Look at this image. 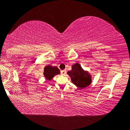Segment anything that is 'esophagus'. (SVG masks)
Returning a JSON list of instances; mask_svg holds the SVG:
<instances>
[{
  "instance_id": "1",
  "label": "esophagus",
  "mask_w": 130,
  "mask_h": 130,
  "mask_svg": "<svg viewBox=\"0 0 130 130\" xmlns=\"http://www.w3.org/2000/svg\"><path fill=\"white\" fill-rule=\"evenodd\" d=\"M65 73H66V70H61V74H62V75H65Z\"/></svg>"
}]
</instances>
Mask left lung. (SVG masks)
I'll return each instance as SVG.
<instances>
[{"mask_svg": "<svg viewBox=\"0 0 130 130\" xmlns=\"http://www.w3.org/2000/svg\"><path fill=\"white\" fill-rule=\"evenodd\" d=\"M71 81L79 89H82L89 86L92 83V75L88 70L83 69L78 63L72 65V70L67 72Z\"/></svg>", "mask_w": 130, "mask_h": 130, "instance_id": "8db88e82", "label": "left lung"}]
</instances>
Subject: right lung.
<instances>
[{
	"instance_id": "obj_1",
	"label": "right lung",
	"mask_w": 130,
	"mask_h": 130,
	"mask_svg": "<svg viewBox=\"0 0 130 130\" xmlns=\"http://www.w3.org/2000/svg\"><path fill=\"white\" fill-rule=\"evenodd\" d=\"M60 70L57 67H53L52 65H47L44 68L43 76L46 80L51 81L55 76L60 74Z\"/></svg>"
}]
</instances>
